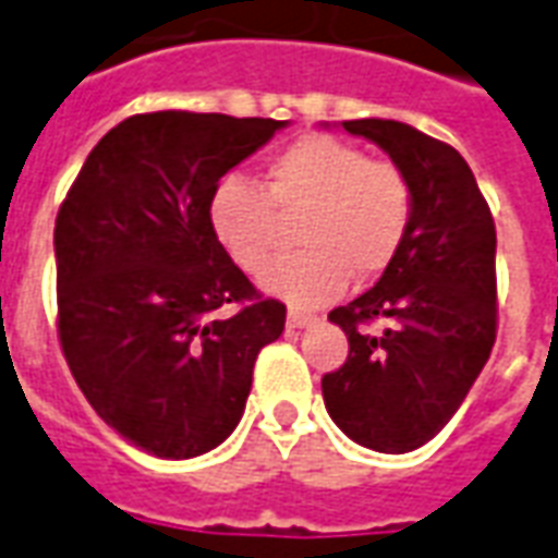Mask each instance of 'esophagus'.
<instances>
[{"label": "esophagus", "instance_id": "obj_1", "mask_svg": "<svg viewBox=\"0 0 558 558\" xmlns=\"http://www.w3.org/2000/svg\"><path fill=\"white\" fill-rule=\"evenodd\" d=\"M314 323H316L314 314H302V311H290V314H287V326L290 328H307V326H314Z\"/></svg>", "mask_w": 558, "mask_h": 558}]
</instances>
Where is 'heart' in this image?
Segmentation results:
<instances>
[{"label":"heart","mask_w":558,"mask_h":558,"mask_svg":"<svg viewBox=\"0 0 558 558\" xmlns=\"http://www.w3.org/2000/svg\"><path fill=\"white\" fill-rule=\"evenodd\" d=\"M304 214L296 241L305 251L267 265L279 218ZM208 227L235 266L295 307L335 302L359 278L383 275L407 242L412 184L391 160L326 134L295 140L268 160L266 191L244 175H223L208 194Z\"/></svg>","instance_id":"b5f03b06"}]
</instances>
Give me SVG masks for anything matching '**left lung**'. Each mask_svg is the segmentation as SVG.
<instances>
[{
    "mask_svg": "<svg viewBox=\"0 0 558 558\" xmlns=\"http://www.w3.org/2000/svg\"><path fill=\"white\" fill-rule=\"evenodd\" d=\"M343 131L407 172L412 223L374 290L328 314L350 355L323 376V400L352 442L407 454L451 421L490 359L496 227L457 148L395 119H355ZM374 318H386L387 331L364 336L357 326Z\"/></svg>",
    "mask_w": 558,
    "mask_h": 558,
    "instance_id": "obj_1",
    "label": "left lung"
}]
</instances>
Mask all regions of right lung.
<instances>
[{"instance_id": "1", "label": "right lung", "mask_w": 558, "mask_h": 558, "mask_svg": "<svg viewBox=\"0 0 558 558\" xmlns=\"http://www.w3.org/2000/svg\"><path fill=\"white\" fill-rule=\"evenodd\" d=\"M287 122L160 110L107 131L53 232L62 352L119 436L163 460L218 448L242 421L287 307L259 299L208 227L220 175ZM239 303L232 317L218 310Z\"/></svg>"}]
</instances>
